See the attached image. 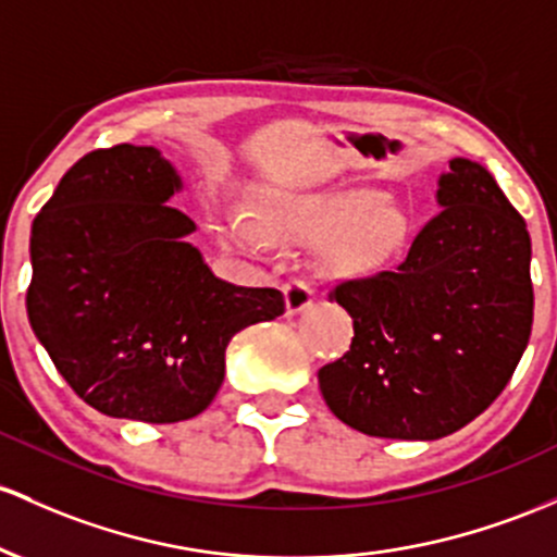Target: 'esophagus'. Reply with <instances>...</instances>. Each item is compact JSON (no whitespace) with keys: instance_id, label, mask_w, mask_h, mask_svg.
Returning <instances> with one entry per match:
<instances>
[{"instance_id":"esophagus-1","label":"esophagus","mask_w":557,"mask_h":557,"mask_svg":"<svg viewBox=\"0 0 557 557\" xmlns=\"http://www.w3.org/2000/svg\"><path fill=\"white\" fill-rule=\"evenodd\" d=\"M285 293V309H288L290 317L301 314V311H307L311 304H314V290H311L309 283H304V280H293L283 288Z\"/></svg>"}]
</instances>
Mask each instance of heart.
Segmentation results:
<instances>
[{
  "instance_id": "b5f03b06",
  "label": "heart",
  "mask_w": 557,
  "mask_h": 557,
  "mask_svg": "<svg viewBox=\"0 0 557 557\" xmlns=\"http://www.w3.org/2000/svg\"><path fill=\"white\" fill-rule=\"evenodd\" d=\"M269 227L283 240L327 246L325 267L341 277L381 272L405 248L409 219L375 189L311 195L269 209ZM224 237L237 248H264V237L248 216H230Z\"/></svg>"
}]
</instances>
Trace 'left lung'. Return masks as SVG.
<instances>
[{
  "label": "left lung",
  "mask_w": 557,
  "mask_h": 557,
  "mask_svg": "<svg viewBox=\"0 0 557 557\" xmlns=\"http://www.w3.org/2000/svg\"><path fill=\"white\" fill-rule=\"evenodd\" d=\"M438 211L394 272L341 283L351 348L325 364L320 391L368 436L433 442L503 394L527 351L534 290L531 237L492 171L451 158Z\"/></svg>",
  "instance_id": "obj_1"
}]
</instances>
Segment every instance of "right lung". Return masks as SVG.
Returning a JSON list of instances; mask_svg holds the SVG:
<instances>
[{
	"label": "right lung",
	"instance_id": "add662e5",
	"mask_svg": "<svg viewBox=\"0 0 557 557\" xmlns=\"http://www.w3.org/2000/svg\"><path fill=\"white\" fill-rule=\"evenodd\" d=\"M182 176L158 148L73 163L30 227L26 309L69 386L110 418L180 423L224 381L232 335L277 320L283 293L216 277L171 203Z\"/></svg>",
	"mask_w": 557,
	"mask_h": 557
}]
</instances>
